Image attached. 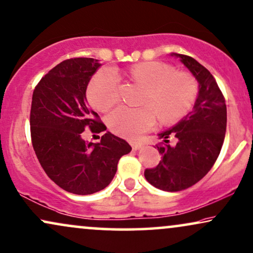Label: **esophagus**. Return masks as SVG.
<instances>
[{
  "label": "esophagus",
  "mask_w": 253,
  "mask_h": 253,
  "mask_svg": "<svg viewBox=\"0 0 253 253\" xmlns=\"http://www.w3.org/2000/svg\"><path fill=\"white\" fill-rule=\"evenodd\" d=\"M130 145H131V147H132L133 151H138L139 149H142L143 147L142 143H137V142H131Z\"/></svg>",
  "instance_id": "obj_1"
}]
</instances>
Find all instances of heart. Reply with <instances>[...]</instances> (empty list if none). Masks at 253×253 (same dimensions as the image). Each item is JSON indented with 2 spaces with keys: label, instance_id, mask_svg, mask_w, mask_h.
I'll return each mask as SVG.
<instances>
[{
  "label": "heart",
  "instance_id": "b5f03b06",
  "mask_svg": "<svg viewBox=\"0 0 253 253\" xmlns=\"http://www.w3.org/2000/svg\"><path fill=\"white\" fill-rule=\"evenodd\" d=\"M130 77L146 87L139 108L121 106L108 116L110 130L124 138L134 139L156 126L160 115L164 122L182 117L198 96V84L191 74L174 72L160 61H146L130 68ZM90 103L101 111L109 110L121 100V78L116 70L103 67L88 86Z\"/></svg>",
  "mask_w": 253,
  "mask_h": 253
}]
</instances>
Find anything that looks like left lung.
I'll use <instances>...</instances> for the list:
<instances>
[{"label":"left lung","instance_id":"obj_1","mask_svg":"<svg viewBox=\"0 0 253 253\" xmlns=\"http://www.w3.org/2000/svg\"><path fill=\"white\" fill-rule=\"evenodd\" d=\"M174 55L198 80L199 96L185 119L159 133L164 139L157 145L162 160L144 172L151 185L165 192L183 191L199 182L218 158L227 130L225 98L215 78L194 58ZM169 135L177 138L175 147L168 145Z\"/></svg>","mask_w":253,"mask_h":253}]
</instances>
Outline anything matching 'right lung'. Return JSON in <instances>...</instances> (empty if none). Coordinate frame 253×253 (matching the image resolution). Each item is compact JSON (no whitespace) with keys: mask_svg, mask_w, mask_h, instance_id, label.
<instances>
[{"mask_svg":"<svg viewBox=\"0 0 253 253\" xmlns=\"http://www.w3.org/2000/svg\"><path fill=\"white\" fill-rule=\"evenodd\" d=\"M101 66L93 58H71L41 79L32 94L31 142L48 178L64 191L88 195L102 191L131 151L126 140L107 131L100 143H87L83 132L107 130L87 104L86 89Z\"/></svg>","mask_w":253,"mask_h":253,"instance_id":"obj_1","label":"right lung"}]
</instances>
